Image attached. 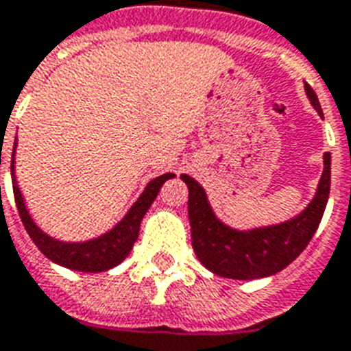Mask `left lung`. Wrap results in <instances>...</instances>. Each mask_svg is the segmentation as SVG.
I'll return each instance as SVG.
<instances>
[{"mask_svg":"<svg viewBox=\"0 0 351 351\" xmlns=\"http://www.w3.org/2000/svg\"><path fill=\"white\" fill-rule=\"evenodd\" d=\"M313 108L322 116L317 93L306 82ZM189 189L187 213L191 245L208 271L232 280H258L283 271L298 258L317 232L324 215L331 184V154H324V171L317 193L307 208L285 223L252 230H235L221 223L211 210L204 187L189 175H182Z\"/></svg>","mask_w":351,"mask_h":351,"instance_id":"1","label":"left lung"}]
</instances>
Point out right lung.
I'll list each match as a JSON object with an SVG mask.
<instances>
[{
  "label": "right lung",
  "instance_id": "obj_1",
  "mask_svg": "<svg viewBox=\"0 0 351 351\" xmlns=\"http://www.w3.org/2000/svg\"><path fill=\"white\" fill-rule=\"evenodd\" d=\"M14 152L16 141L14 149H12L10 173H12L16 208H18V213H20L21 223L25 226L27 234L31 235L33 243L40 248V252L44 254L45 258H49L53 263L62 265L66 269L79 272H103L121 263L132 250L134 243H136L138 234H140L141 219H143L147 210L151 208V204L156 199L160 187L164 186L165 180L175 176L173 173H165V175L158 176V178L149 182L145 189H143V193L140 195V199L134 202L127 215L110 232L99 235L95 239L84 241V243H66V241H58L45 234V232H42L29 215L14 176Z\"/></svg>",
  "mask_w": 351,
  "mask_h": 351
}]
</instances>
